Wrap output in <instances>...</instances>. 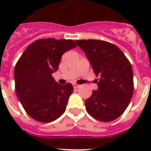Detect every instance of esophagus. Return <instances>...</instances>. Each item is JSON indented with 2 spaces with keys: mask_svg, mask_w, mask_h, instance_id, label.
Segmentation results:
<instances>
[{
  "mask_svg": "<svg viewBox=\"0 0 151 151\" xmlns=\"http://www.w3.org/2000/svg\"><path fill=\"white\" fill-rule=\"evenodd\" d=\"M73 87H74L75 89H76V88H78V87H79V85H78V84H76V83H74L73 84Z\"/></svg>",
  "mask_w": 151,
  "mask_h": 151,
  "instance_id": "34e87169",
  "label": "esophagus"
}]
</instances>
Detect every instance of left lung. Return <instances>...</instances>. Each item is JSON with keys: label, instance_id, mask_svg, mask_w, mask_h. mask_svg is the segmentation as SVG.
Segmentation results:
<instances>
[{"label": "left lung", "instance_id": "1", "mask_svg": "<svg viewBox=\"0 0 151 151\" xmlns=\"http://www.w3.org/2000/svg\"><path fill=\"white\" fill-rule=\"evenodd\" d=\"M85 52L96 76L99 88L85 101L87 113L100 121L116 120L124 112L134 91L129 60L112 43L101 40H76Z\"/></svg>", "mask_w": 151, "mask_h": 151}]
</instances>
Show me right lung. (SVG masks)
Listing matches in <instances>:
<instances>
[{
	"label": "right lung",
	"instance_id": "add662e5",
	"mask_svg": "<svg viewBox=\"0 0 151 151\" xmlns=\"http://www.w3.org/2000/svg\"><path fill=\"white\" fill-rule=\"evenodd\" d=\"M76 46L71 39H38L16 63V94L27 113L37 121L51 122L65 113L73 86L70 83L58 84L52 74L58 69L62 55Z\"/></svg>",
	"mask_w": 151,
	"mask_h": 151
}]
</instances>
